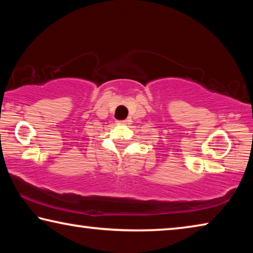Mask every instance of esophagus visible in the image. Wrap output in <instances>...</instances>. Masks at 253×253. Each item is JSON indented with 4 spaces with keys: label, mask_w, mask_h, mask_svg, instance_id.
Segmentation results:
<instances>
[{
    "label": "esophagus",
    "mask_w": 253,
    "mask_h": 253,
    "mask_svg": "<svg viewBox=\"0 0 253 253\" xmlns=\"http://www.w3.org/2000/svg\"><path fill=\"white\" fill-rule=\"evenodd\" d=\"M129 119H125V121H118L117 124L118 125H127V124H129Z\"/></svg>",
    "instance_id": "esophagus-1"
}]
</instances>
